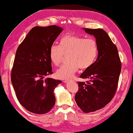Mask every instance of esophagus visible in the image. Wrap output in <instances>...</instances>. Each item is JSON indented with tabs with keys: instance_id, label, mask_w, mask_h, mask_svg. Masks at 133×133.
Listing matches in <instances>:
<instances>
[{
	"instance_id": "obj_1",
	"label": "esophagus",
	"mask_w": 133,
	"mask_h": 133,
	"mask_svg": "<svg viewBox=\"0 0 133 133\" xmlns=\"http://www.w3.org/2000/svg\"><path fill=\"white\" fill-rule=\"evenodd\" d=\"M73 81H74L73 80H64V81H63V82L64 83H68L69 82H73Z\"/></svg>"
}]
</instances>
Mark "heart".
Listing matches in <instances>:
<instances>
[{
	"label": "heart",
	"mask_w": 133,
	"mask_h": 133,
	"mask_svg": "<svg viewBox=\"0 0 133 133\" xmlns=\"http://www.w3.org/2000/svg\"><path fill=\"white\" fill-rule=\"evenodd\" d=\"M64 55H68V63L63 65L56 71V76L60 79L72 78L78 68L86 70L94 63L98 55V45L93 39L75 35H66L61 39L59 45H52L49 52L51 63L59 65Z\"/></svg>",
	"instance_id": "1"
}]
</instances>
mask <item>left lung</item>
Returning a JSON list of instances; mask_svg holds the SVG:
<instances>
[{"label": "left lung", "instance_id": "8db88e82", "mask_svg": "<svg viewBox=\"0 0 133 133\" xmlns=\"http://www.w3.org/2000/svg\"><path fill=\"white\" fill-rule=\"evenodd\" d=\"M83 29L95 37L98 51L96 61L80 75V78L89 81L77 82L78 91L75 97L78 107L88 113L103 108L114 98L118 86L121 62L117 48L105 30Z\"/></svg>", "mask_w": 133, "mask_h": 133}]
</instances>
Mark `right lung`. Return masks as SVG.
Wrapping results in <instances>:
<instances>
[{
  "instance_id": "right-lung-1",
  "label": "right lung",
  "mask_w": 133,
  "mask_h": 133,
  "mask_svg": "<svg viewBox=\"0 0 133 133\" xmlns=\"http://www.w3.org/2000/svg\"><path fill=\"white\" fill-rule=\"evenodd\" d=\"M54 25L31 29L17 50L11 82L19 103L30 112L45 114L54 107V90L60 80L44 77L51 75V46L63 31Z\"/></svg>"
}]
</instances>
